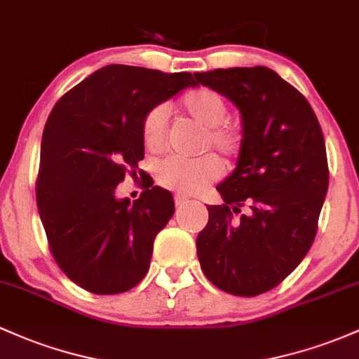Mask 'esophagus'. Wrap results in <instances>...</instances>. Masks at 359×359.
I'll list each match as a JSON object with an SVG mask.
<instances>
[{
  "label": "esophagus",
  "instance_id": "1",
  "mask_svg": "<svg viewBox=\"0 0 359 359\" xmlns=\"http://www.w3.org/2000/svg\"><path fill=\"white\" fill-rule=\"evenodd\" d=\"M173 201H175V206H177V208L184 206V204L189 203V199L186 198V196H179V194H177L175 198H173Z\"/></svg>",
  "mask_w": 359,
  "mask_h": 359
}]
</instances>
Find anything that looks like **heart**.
I'll list each match as a JSON object with an SVG mask.
<instances>
[{
    "label": "heart",
    "mask_w": 359,
    "mask_h": 359,
    "mask_svg": "<svg viewBox=\"0 0 359 359\" xmlns=\"http://www.w3.org/2000/svg\"><path fill=\"white\" fill-rule=\"evenodd\" d=\"M177 112L204 128L201 149L212 148L226 158H235L242 151L243 133L238 126L226 122L228 104L216 90L198 86L187 90L177 102ZM141 140L147 151L160 155L167 149V112L163 107H153L141 122ZM223 173L222 161L215 155L199 158H167L155 168V179L161 187L179 194H198L218 180Z\"/></svg>",
    "instance_id": "1"
}]
</instances>
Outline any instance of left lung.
I'll return each instance as SVG.
<instances>
[{
  "label": "left lung",
  "instance_id": "left-lung-1",
  "mask_svg": "<svg viewBox=\"0 0 359 359\" xmlns=\"http://www.w3.org/2000/svg\"><path fill=\"white\" fill-rule=\"evenodd\" d=\"M196 85L228 97L242 112L237 168L208 206L198 235L201 269L216 288L257 297L303 261L329 187L325 141L309 100L264 66L194 73Z\"/></svg>",
  "mask_w": 359,
  "mask_h": 359
}]
</instances>
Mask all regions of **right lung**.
Instances as JSON below:
<instances>
[{"label":"right lung","instance_id":"1","mask_svg":"<svg viewBox=\"0 0 359 359\" xmlns=\"http://www.w3.org/2000/svg\"><path fill=\"white\" fill-rule=\"evenodd\" d=\"M187 86H196L191 73L110 65L49 114L35 182L39 215L54 261L90 293H124L148 273L156 233L173 215L172 194L153 180L135 203L114 191L144 158L148 110Z\"/></svg>","mask_w":359,"mask_h":359}]
</instances>
